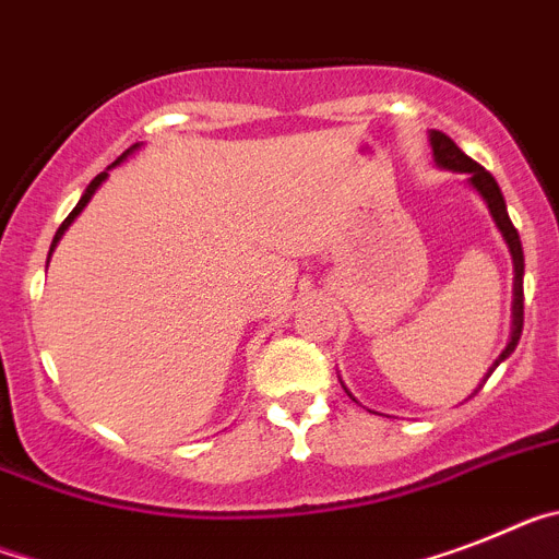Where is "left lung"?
Segmentation results:
<instances>
[{
    "label": "left lung",
    "mask_w": 559,
    "mask_h": 559,
    "mask_svg": "<svg viewBox=\"0 0 559 559\" xmlns=\"http://www.w3.org/2000/svg\"><path fill=\"white\" fill-rule=\"evenodd\" d=\"M430 145H433L436 165H441V168H450V171L467 174L469 186H473L475 191L484 197L489 213H492L495 225H498V230H501V236H503V241H507L509 252H512V266H514L512 337H509V343H507V348L501 352V357H498V360H495V366L489 368V373H492L495 368L501 366L509 354L514 352V346H518V340H521V332H523V247H521V236H518L512 219H509L507 202H503V193H501V188H498V182H495L492 174H489L484 165L475 163V159H469L467 154L461 152L459 145H455L453 140H450L444 132H430ZM489 373H487V377H489Z\"/></svg>",
    "instance_id": "8db88e82"
}]
</instances>
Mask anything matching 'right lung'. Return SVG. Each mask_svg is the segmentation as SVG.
I'll use <instances>...</instances> for the list:
<instances>
[{"label":"right lung","instance_id":"obj_1","mask_svg":"<svg viewBox=\"0 0 559 559\" xmlns=\"http://www.w3.org/2000/svg\"><path fill=\"white\" fill-rule=\"evenodd\" d=\"M134 148H138V145H132V148H129V152H126V154H123V157H118V159H115V163H111V165H109V168H115V165H120V163H123V159H126V157H129V154H132V152H134ZM109 168H106V171H100V174H98V177L92 179L90 186H86L84 197L78 199V205H75V207H72V213H70V216H67V219H64V222H61V227H58V230H56V239H52V245H50V255H52V250H56V245H58V241H61V236H64V233H67V227H70V225H72V222H75V219H78V213L84 211V207H86V202H90V199H92V193H95V191H98V188H100V186H104V179H106V177H109Z\"/></svg>","mask_w":559,"mask_h":559}]
</instances>
